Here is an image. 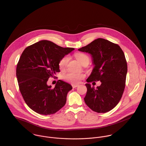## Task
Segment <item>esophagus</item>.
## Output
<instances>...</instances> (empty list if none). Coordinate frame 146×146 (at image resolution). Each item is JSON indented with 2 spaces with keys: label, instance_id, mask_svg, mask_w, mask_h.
Returning <instances> with one entry per match:
<instances>
[{
  "label": "esophagus",
  "instance_id": "esophagus-1",
  "mask_svg": "<svg viewBox=\"0 0 146 146\" xmlns=\"http://www.w3.org/2000/svg\"><path fill=\"white\" fill-rule=\"evenodd\" d=\"M72 87H73V88H75L78 87V84H72Z\"/></svg>",
  "mask_w": 146,
  "mask_h": 146
}]
</instances>
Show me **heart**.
Segmentation results:
<instances>
[{
  "mask_svg": "<svg viewBox=\"0 0 146 146\" xmlns=\"http://www.w3.org/2000/svg\"><path fill=\"white\" fill-rule=\"evenodd\" d=\"M75 56L77 59L80 63L82 65L87 61H90V58L87 55L82 53H77L75 54ZM69 58L67 56L62 57L59 62V67L63 69L66 68L67 66L68 63L69 62ZM86 76L84 74H80V73H76L74 72H69L67 74H65L63 76V78L67 80L68 82L73 83V84H77L79 83V82L84 78Z\"/></svg>",
  "mask_w": 146,
  "mask_h": 146,
  "instance_id": "heart-1",
  "label": "heart"
}]
</instances>
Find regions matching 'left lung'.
<instances>
[{
	"label": "left lung",
	"instance_id": "1",
	"mask_svg": "<svg viewBox=\"0 0 146 146\" xmlns=\"http://www.w3.org/2000/svg\"><path fill=\"white\" fill-rule=\"evenodd\" d=\"M78 50L90 53L94 64L86 84V104L96 112L112 110L121 100L125 86L127 64L123 50L118 44L103 38L93 40ZM99 80L100 87L90 86V82Z\"/></svg>",
	"mask_w": 146,
	"mask_h": 146
}]
</instances>
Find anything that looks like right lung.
I'll return each mask as SVG.
<instances>
[{
    "label": "right lung",
    "mask_w": 146,
    "mask_h": 146,
    "mask_svg": "<svg viewBox=\"0 0 146 146\" xmlns=\"http://www.w3.org/2000/svg\"><path fill=\"white\" fill-rule=\"evenodd\" d=\"M74 49L63 48L43 40L27 46L17 64L16 75L20 92L28 106L43 115L54 114L67 101L72 86L61 80L54 88L46 82L50 77H56L59 72L60 59Z\"/></svg>",
    "instance_id": "right-lung-1"
}]
</instances>
